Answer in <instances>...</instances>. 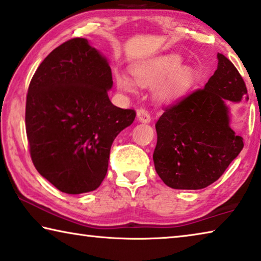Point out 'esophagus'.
<instances>
[{"label":"esophagus","mask_w":261,"mask_h":261,"mask_svg":"<svg viewBox=\"0 0 261 261\" xmlns=\"http://www.w3.org/2000/svg\"><path fill=\"white\" fill-rule=\"evenodd\" d=\"M137 119L142 123H150L151 116L146 109H138L137 110Z\"/></svg>","instance_id":"1"}]
</instances>
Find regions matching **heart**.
Here are the masks:
<instances>
[{"label": "heart", "mask_w": 261, "mask_h": 261, "mask_svg": "<svg viewBox=\"0 0 261 261\" xmlns=\"http://www.w3.org/2000/svg\"><path fill=\"white\" fill-rule=\"evenodd\" d=\"M181 58L177 55L163 58L161 61L147 62L132 68L134 80L124 73H116V83L120 90L132 92L136 83L142 87H153L159 83L164 84L158 89L159 99L170 100L182 95L189 90L193 83V71L189 67H181Z\"/></svg>", "instance_id": "b5f03b06"}]
</instances>
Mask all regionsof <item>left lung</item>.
<instances>
[{"label":"left lung","mask_w":261,"mask_h":261,"mask_svg":"<svg viewBox=\"0 0 261 261\" xmlns=\"http://www.w3.org/2000/svg\"><path fill=\"white\" fill-rule=\"evenodd\" d=\"M217 57L218 68L205 87L166 108L155 123L154 169L172 189L211 185L244 147L230 126L227 103L248 99L246 85L227 57Z\"/></svg>","instance_id":"left-lung-1"}]
</instances>
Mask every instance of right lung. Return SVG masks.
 <instances>
[{
	"mask_svg": "<svg viewBox=\"0 0 261 261\" xmlns=\"http://www.w3.org/2000/svg\"><path fill=\"white\" fill-rule=\"evenodd\" d=\"M107 58L85 38L54 49L31 79L25 130L35 168L60 191L96 190L108 172L112 142L136 117L115 107Z\"/></svg>",
	"mask_w": 261,
	"mask_h": 261,
	"instance_id": "1",
	"label": "right lung"
}]
</instances>
